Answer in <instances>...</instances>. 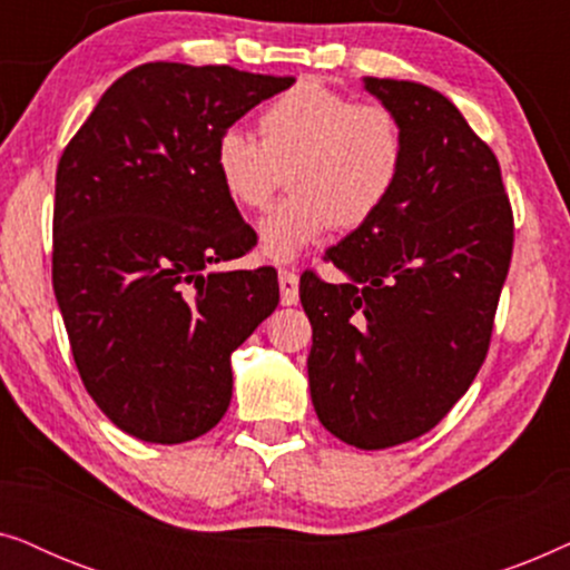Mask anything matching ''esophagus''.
I'll return each mask as SVG.
<instances>
[{"instance_id":"1","label":"esophagus","mask_w":570,"mask_h":570,"mask_svg":"<svg viewBox=\"0 0 570 570\" xmlns=\"http://www.w3.org/2000/svg\"><path fill=\"white\" fill-rule=\"evenodd\" d=\"M277 279H279V301H283V306H295V303H298V287H301L298 272L279 269Z\"/></svg>"}]
</instances>
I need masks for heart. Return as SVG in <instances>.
Returning <instances> with one entry per match:
<instances>
[{"label": "heart", "instance_id": "heart-1", "mask_svg": "<svg viewBox=\"0 0 570 570\" xmlns=\"http://www.w3.org/2000/svg\"><path fill=\"white\" fill-rule=\"evenodd\" d=\"M259 139L230 127L215 142L217 181L230 202L264 209L291 176L293 194L259 225L267 262H293L334 225L361 228L392 199L402 178L404 129L392 108L355 104L303 80L272 98L256 119Z\"/></svg>", "mask_w": 570, "mask_h": 570}]
</instances>
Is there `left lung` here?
I'll return each instance as SVG.
<instances>
[{
	"label": "left lung",
	"mask_w": 570,
	"mask_h": 570,
	"mask_svg": "<svg viewBox=\"0 0 570 570\" xmlns=\"http://www.w3.org/2000/svg\"><path fill=\"white\" fill-rule=\"evenodd\" d=\"M404 129L386 207L324 259L347 283L301 277L314 345L311 402L355 449H389L446 417L478 376L513 252L495 153L439 90L365 77Z\"/></svg>",
	"instance_id": "left-lung-1"
}]
</instances>
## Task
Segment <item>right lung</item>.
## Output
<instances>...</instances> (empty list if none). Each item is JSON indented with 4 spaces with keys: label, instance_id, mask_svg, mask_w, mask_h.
Wrapping results in <instances>:
<instances>
[{
    "label": "right lung",
    "instance_id": "right-lung-1",
    "mask_svg": "<svg viewBox=\"0 0 570 570\" xmlns=\"http://www.w3.org/2000/svg\"><path fill=\"white\" fill-rule=\"evenodd\" d=\"M293 77L150 61L119 77L57 166L53 293L88 394L124 433L184 443L220 423L230 355L277 308V272H217L256 233L215 142Z\"/></svg>",
    "mask_w": 570,
    "mask_h": 570
}]
</instances>
